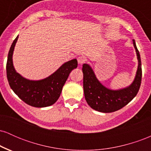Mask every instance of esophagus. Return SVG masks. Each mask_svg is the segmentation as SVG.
Listing matches in <instances>:
<instances>
[{"mask_svg":"<svg viewBox=\"0 0 151 151\" xmlns=\"http://www.w3.org/2000/svg\"><path fill=\"white\" fill-rule=\"evenodd\" d=\"M77 61H78V63L79 64V65H83V64L84 63V58H83V57H79V58H77Z\"/></svg>","mask_w":151,"mask_h":151,"instance_id":"esophagus-1","label":"esophagus"}]
</instances>
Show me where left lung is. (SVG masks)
I'll return each instance as SVG.
<instances>
[{
	"mask_svg": "<svg viewBox=\"0 0 151 151\" xmlns=\"http://www.w3.org/2000/svg\"><path fill=\"white\" fill-rule=\"evenodd\" d=\"M133 44L136 50L138 68L133 82L126 87L114 90L107 88L100 82L89 64L83 65L84 97L91 109L103 113H111L125 106L136 96L141 86L142 70L141 57L134 40Z\"/></svg>",
	"mask_w": 151,
	"mask_h": 151,
	"instance_id": "left-lung-1",
	"label": "left lung"
}]
</instances>
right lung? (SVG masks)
<instances>
[{
	"label": "right lung",
	"instance_id": "add662e5",
	"mask_svg": "<svg viewBox=\"0 0 151 151\" xmlns=\"http://www.w3.org/2000/svg\"><path fill=\"white\" fill-rule=\"evenodd\" d=\"M18 39V35L12 43L6 64L7 78L10 88L20 99L32 106L42 108L54 104L60 97L70 72L77 67V59L65 62L45 79H26L16 72L13 65V51Z\"/></svg>",
	"mask_w": 151,
	"mask_h": 151
}]
</instances>
